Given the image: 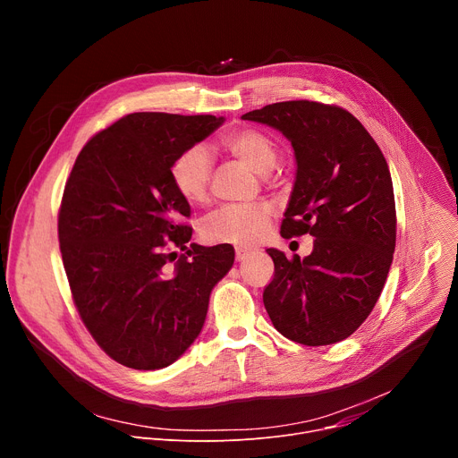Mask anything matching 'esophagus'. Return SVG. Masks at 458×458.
<instances>
[{"mask_svg": "<svg viewBox=\"0 0 458 458\" xmlns=\"http://www.w3.org/2000/svg\"><path fill=\"white\" fill-rule=\"evenodd\" d=\"M250 253H251V250H250V248H242V246L235 248V257H237V260H242V259H246Z\"/></svg>", "mask_w": 458, "mask_h": 458, "instance_id": "1", "label": "esophagus"}]
</instances>
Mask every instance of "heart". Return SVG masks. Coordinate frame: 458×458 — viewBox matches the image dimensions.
Segmentation results:
<instances>
[{
    "label": "heart",
    "instance_id": "obj_1",
    "mask_svg": "<svg viewBox=\"0 0 458 458\" xmlns=\"http://www.w3.org/2000/svg\"><path fill=\"white\" fill-rule=\"evenodd\" d=\"M219 147L248 165L257 174H268L279 159V148L272 136L259 128L242 126L219 138ZM174 188L190 205H205L210 198L212 157L207 148L195 145L181 152L172 166ZM274 207L267 201L248 205H226L205 219L203 233L212 242L251 244L268 232Z\"/></svg>",
    "mask_w": 458,
    "mask_h": 458
}]
</instances>
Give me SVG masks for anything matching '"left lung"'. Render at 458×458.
I'll return each instance as SVG.
<instances>
[{"instance_id": "1", "label": "left lung", "mask_w": 458, "mask_h": 458, "mask_svg": "<svg viewBox=\"0 0 458 458\" xmlns=\"http://www.w3.org/2000/svg\"><path fill=\"white\" fill-rule=\"evenodd\" d=\"M242 119L290 140L297 175L281 235L315 237L304 259L267 250L276 274L265 308L293 343H339L371 313L394 260L397 212L387 163L362 123L337 105L283 101Z\"/></svg>"}]
</instances>
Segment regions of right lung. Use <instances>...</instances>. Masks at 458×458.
I'll use <instances>...</instances> for the list:
<instances>
[{
    "mask_svg": "<svg viewBox=\"0 0 458 458\" xmlns=\"http://www.w3.org/2000/svg\"><path fill=\"white\" fill-rule=\"evenodd\" d=\"M223 121L128 114L89 140L64 184L57 237L74 304L99 348L126 368L177 360L233 265L230 244L186 246L190 205L170 179L174 159Z\"/></svg>",
    "mask_w": 458,
    "mask_h": 458,
    "instance_id": "obj_1",
    "label": "right lung"
}]
</instances>
